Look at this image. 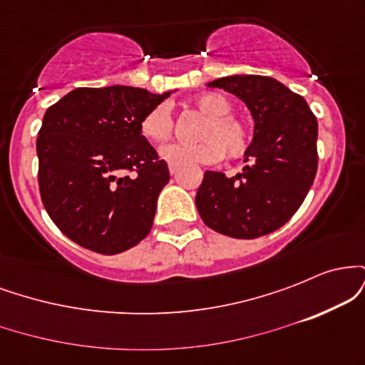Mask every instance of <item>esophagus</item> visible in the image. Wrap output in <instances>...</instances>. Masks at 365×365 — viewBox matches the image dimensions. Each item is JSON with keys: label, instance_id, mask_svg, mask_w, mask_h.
Returning <instances> with one entry per match:
<instances>
[{"label": "esophagus", "instance_id": "1", "mask_svg": "<svg viewBox=\"0 0 365 365\" xmlns=\"http://www.w3.org/2000/svg\"><path fill=\"white\" fill-rule=\"evenodd\" d=\"M168 170H170V173H171V175H177L180 168H178V166H175V165H170V166H168Z\"/></svg>", "mask_w": 365, "mask_h": 365}]
</instances>
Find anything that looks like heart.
Wrapping results in <instances>:
<instances>
[{
	"label": "heart",
	"mask_w": 365,
	"mask_h": 365,
	"mask_svg": "<svg viewBox=\"0 0 365 365\" xmlns=\"http://www.w3.org/2000/svg\"><path fill=\"white\" fill-rule=\"evenodd\" d=\"M194 104L207 120L199 130V142H170L163 145L159 154L165 161L175 166L212 165L217 163L223 154L230 158H238L245 153L249 145V130L245 123L232 113V103L220 92H206L197 96ZM173 132V116L168 104H158L149 110L140 120V133L150 142L166 140Z\"/></svg>",
	"instance_id": "heart-1"
}]
</instances>
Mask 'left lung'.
<instances>
[{
	"mask_svg": "<svg viewBox=\"0 0 365 365\" xmlns=\"http://www.w3.org/2000/svg\"><path fill=\"white\" fill-rule=\"evenodd\" d=\"M235 94L254 118L247 166L228 178L206 171L195 206L209 228L233 238H257L282 228L311 190L317 171V120L302 96L276 78L230 75L209 82Z\"/></svg>",
	"mask_w": 365,
	"mask_h": 365,
	"instance_id": "1",
	"label": "left lung"
}]
</instances>
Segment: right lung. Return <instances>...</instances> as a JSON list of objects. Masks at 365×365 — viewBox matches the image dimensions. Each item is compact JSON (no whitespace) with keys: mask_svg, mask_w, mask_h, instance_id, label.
Segmentation results:
<instances>
[{"mask_svg":"<svg viewBox=\"0 0 365 365\" xmlns=\"http://www.w3.org/2000/svg\"><path fill=\"white\" fill-rule=\"evenodd\" d=\"M170 94L78 87L44 113L36 144L41 199L75 244L113 255L148 237L170 171L140 120Z\"/></svg>","mask_w":365,"mask_h":365,"instance_id":"1","label":"right lung"}]
</instances>
